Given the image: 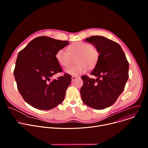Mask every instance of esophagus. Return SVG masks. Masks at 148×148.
Instances as JSON below:
<instances>
[{"mask_svg": "<svg viewBox=\"0 0 148 148\" xmlns=\"http://www.w3.org/2000/svg\"><path fill=\"white\" fill-rule=\"evenodd\" d=\"M78 77H79L78 76H77V75H73L72 77H71V79H72V81H74L76 78H77Z\"/></svg>", "mask_w": 148, "mask_h": 148, "instance_id": "obj_1", "label": "esophagus"}]
</instances>
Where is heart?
Listing matches in <instances>:
<instances>
[{"label": "heart", "mask_w": 148, "mask_h": 148, "mask_svg": "<svg viewBox=\"0 0 148 148\" xmlns=\"http://www.w3.org/2000/svg\"><path fill=\"white\" fill-rule=\"evenodd\" d=\"M61 49L57 51L56 58L59 64L67 67L73 62L75 58V64L70 66L65 69L66 73L73 75H78L87 71L88 66L94 67L98 61L99 53L92 46L83 41H77L69 47Z\"/></svg>", "instance_id": "b5f03b06"}]
</instances>
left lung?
Instances as JSON below:
<instances>
[{
    "mask_svg": "<svg viewBox=\"0 0 148 148\" xmlns=\"http://www.w3.org/2000/svg\"><path fill=\"white\" fill-rule=\"evenodd\" d=\"M86 41L93 45L99 55L91 73L97 78L81 77V99L90 107L103 110L113 105L124 90L129 77V63L116 42L100 36L87 38Z\"/></svg>",
    "mask_w": 148,
    "mask_h": 148,
    "instance_id": "8db88e82",
    "label": "left lung"
}]
</instances>
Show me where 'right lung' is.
<instances>
[{"mask_svg":"<svg viewBox=\"0 0 148 148\" xmlns=\"http://www.w3.org/2000/svg\"><path fill=\"white\" fill-rule=\"evenodd\" d=\"M69 44L68 41L40 36L18 53L14 75L20 94L32 107L49 110L64 100L71 75L65 74L57 79L51 78L62 71L56 53Z\"/></svg>","mask_w":148,"mask_h":148,"instance_id":"1","label":"right lung"}]
</instances>
